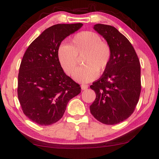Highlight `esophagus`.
I'll use <instances>...</instances> for the list:
<instances>
[{
    "label": "esophagus",
    "mask_w": 159,
    "mask_h": 159,
    "mask_svg": "<svg viewBox=\"0 0 159 159\" xmlns=\"http://www.w3.org/2000/svg\"><path fill=\"white\" fill-rule=\"evenodd\" d=\"M80 87H81V89H82L83 90H84L87 89V88H88V85H85V84H82L81 86H80Z\"/></svg>",
    "instance_id": "esophagus-1"
}]
</instances>
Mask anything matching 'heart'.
<instances>
[{
  "instance_id": "1",
  "label": "heart",
  "mask_w": 159,
  "mask_h": 159,
  "mask_svg": "<svg viewBox=\"0 0 159 159\" xmlns=\"http://www.w3.org/2000/svg\"><path fill=\"white\" fill-rule=\"evenodd\" d=\"M111 48L99 35L90 31L79 32L70 39L69 45L61 44L57 57L61 67L68 75L73 74L78 65V57L83 55V66L76 70L74 79L80 83H89L103 74L111 59Z\"/></svg>"
}]
</instances>
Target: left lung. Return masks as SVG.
Returning a JSON list of instances; mask_svg holds the SVG:
<instances>
[{
    "label": "left lung",
    "mask_w": 159,
    "mask_h": 159,
    "mask_svg": "<svg viewBox=\"0 0 159 159\" xmlns=\"http://www.w3.org/2000/svg\"><path fill=\"white\" fill-rule=\"evenodd\" d=\"M95 30L111 48V59L100 79L90 88L96 98L90 113L104 124L115 125L133 114L141 92L140 63L127 38L110 25L98 24Z\"/></svg>",
    "instance_id": "8db88e82"
}]
</instances>
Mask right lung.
<instances>
[{"instance_id":"1","label":"right lung","mask_w":159,"mask_h":159,"mask_svg":"<svg viewBox=\"0 0 159 159\" xmlns=\"http://www.w3.org/2000/svg\"><path fill=\"white\" fill-rule=\"evenodd\" d=\"M83 24H58L29 45L18 74L17 95L21 109L32 121L50 125L63 116L70 99L80 93V85L64 73L57 49L66 37Z\"/></svg>"}]
</instances>
